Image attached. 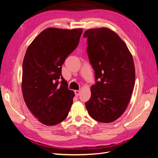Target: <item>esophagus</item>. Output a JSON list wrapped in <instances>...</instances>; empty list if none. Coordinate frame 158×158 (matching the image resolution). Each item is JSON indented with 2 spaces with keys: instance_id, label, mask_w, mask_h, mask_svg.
Wrapping results in <instances>:
<instances>
[{
  "instance_id": "obj_1",
  "label": "esophagus",
  "mask_w": 158,
  "mask_h": 158,
  "mask_svg": "<svg viewBox=\"0 0 158 158\" xmlns=\"http://www.w3.org/2000/svg\"><path fill=\"white\" fill-rule=\"evenodd\" d=\"M74 93H75V95H76V96H78L80 94V90H75Z\"/></svg>"
}]
</instances>
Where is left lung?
<instances>
[{
  "label": "left lung",
  "mask_w": 158,
  "mask_h": 158,
  "mask_svg": "<svg viewBox=\"0 0 158 158\" xmlns=\"http://www.w3.org/2000/svg\"><path fill=\"white\" fill-rule=\"evenodd\" d=\"M84 37L95 81L85 107L95 121L111 123L125 112L131 98L135 82L132 56L125 42L108 28L86 30Z\"/></svg>",
  "instance_id": "1"
}]
</instances>
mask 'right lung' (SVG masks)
Wrapping results in <instances>:
<instances>
[{"label":"right lung","instance_id":"obj_1","mask_svg":"<svg viewBox=\"0 0 158 158\" xmlns=\"http://www.w3.org/2000/svg\"><path fill=\"white\" fill-rule=\"evenodd\" d=\"M82 31L48 28L26 51L22 64L23 97L44 125H57L68 116L74 93L62 76V65L77 47Z\"/></svg>","mask_w":158,"mask_h":158}]
</instances>
